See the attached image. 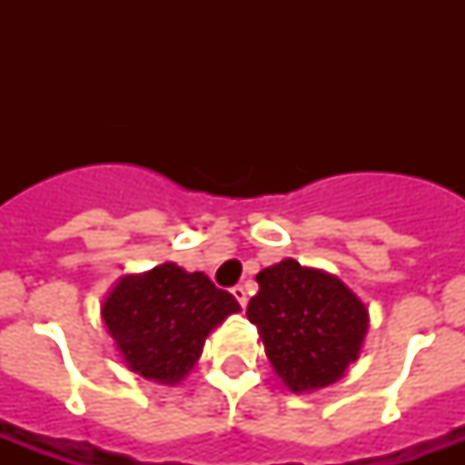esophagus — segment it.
<instances>
[{
	"label": "esophagus",
	"mask_w": 465,
	"mask_h": 465,
	"mask_svg": "<svg viewBox=\"0 0 465 465\" xmlns=\"http://www.w3.org/2000/svg\"><path fill=\"white\" fill-rule=\"evenodd\" d=\"M232 294H233V297H236V302H239V304L243 306V309H246L248 297H246V290H243V287H241V284H236V287H233Z\"/></svg>",
	"instance_id": "obj_1"
}]
</instances>
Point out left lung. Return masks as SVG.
Returning <instances> with one entry per match:
<instances>
[{
  "mask_svg": "<svg viewBox=\"0 0 465 465\" xmlns=\"http://www.w3.org/2000/svg\"><path fill=\"white\" fill-rule=\"evenodd\" d=\"M246 316L258 325L275 374L294 393L342 379L360 357L369 311L345 282L323 270L277 262L261 270Z\"/></svg>",
  "mask_w": 465,
  "mask_h": 465,
  "instance_id": "8db88e82",
  "label": "left lung"
}]
</instances>
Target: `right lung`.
Returning <instances> with one entry per match:
<instances>
[{"instance_id":"right-lung-1","label":"right lung","mask_w":465,"mask_h":465,"mask_svg":"<svg viewBox=\"0 0 465 465\" xmlns=\"http://www.w3.org/2000/svg\"><path fill=\"white\" fill-rule=\"evenodd\" d=\"M239 311V302L207 275L163 262L120 277L101 316L130 371L173 386L195 367L207 335Z\"/></svg>"}]
</instances>
